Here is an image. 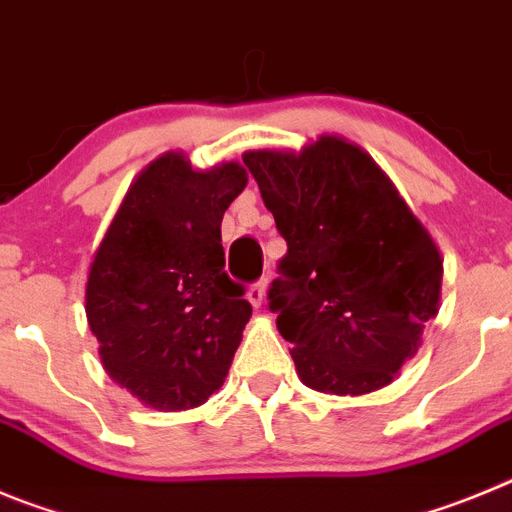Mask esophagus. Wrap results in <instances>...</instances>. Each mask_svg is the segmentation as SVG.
<instances>
[{
  "label": "esophagus",
  "mask_w": 512,
  "mask_h": 512,
  "mask_svg": "<svg viewBox=\"0 0 512 512\" xmlns=\"http://www.w3.org/2000/svg\"><path fill=\"white\" fill-rule=\"evenodd\" d=\"M266 287H269V282H266V279H259V282H256L251 289H248V300H251L253 307L264 305Z\"/></svg>",
  "instance_id": "1"
}]
</instances>
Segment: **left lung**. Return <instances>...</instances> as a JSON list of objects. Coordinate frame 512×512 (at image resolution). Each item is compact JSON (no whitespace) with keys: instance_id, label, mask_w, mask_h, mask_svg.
Masks as SVG:
<instances>
[{"instance_id":"1","label":"left lung","mask_w":512,"mask_h":512,"mask_svg":"<svg viewBox=\"0 0 512 512\" xmlns=\"http://www.w3.org/2000/svg\"><path fill=\"white\" fill-rule=\"evenodd\" d=\"M243 164L287 241L269 289L297 377L359 397L395 382L438 315L443 259L369 153L323 133L300 151L256 148Z\"/></svg>"}]
</instances>
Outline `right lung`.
I'll return each instance as SVG.
<instances>
[{
  "label": "right lung",
  "instance_id": "add662e5",
  "mask_svg": "<svg viewBox=\"0 0 512 512\" xmlns=\"http://www.w3.org/2000/svg\"><path fill=\"white\" fill-rule=\"evenodd\" d=\"M246 184L238 161L194 169L161 153L94 251L84 300L99 359L146 408H200L228 377L251 305L223 271L220 223Z\"/></svg>",
  "mask_w": 512,
  "mask_h": 512
}]
</instances>
